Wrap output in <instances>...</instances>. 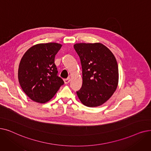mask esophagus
<instances>
[{
	"label": "esophagus",
	"instance_id": "1",
	"mask_svg": "<svg viewBox=\"0 0 151 151\" xmlns=\"http://www.w3.org/2000/svg\"><path fill=\"white\" fill-rule=\"evenodd\" d=\"M63 81H64V83L65 84H68V83H70V78H68L67 79H65L64 80H63Z\"/></svg>",
	"mask_w": 151,
	"mask_h": 151
}]
</instances>
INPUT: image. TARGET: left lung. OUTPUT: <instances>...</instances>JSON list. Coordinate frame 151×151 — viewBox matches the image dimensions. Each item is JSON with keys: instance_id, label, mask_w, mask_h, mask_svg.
<instances>
[{"instance_id": "left-lung-1", "label": "left lung", "mask_w": 151, "mask_h": 151, "mask_svg": "<svg viewBox=\"0 0 151 151\" xmlns=\"http://www.w3.org/2000/svg\"><path fill=\"white\" fill-rule=\"evenodd\" d=\"M83 73L81 88L76 92L82 104L96 107L106 102L117 89L119 70L114 54L100 43H76Z\"/></svg>"}]
</instances>
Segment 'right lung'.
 <instances>
[{
  "label": "right lung",
  "instance_id": "add662e5",
  "mask_svg": "<svg viewBox=\"0 0 151 151\" xmlns=\"http://www.w3.org/2000/svg\"><path fill=\"white\" fill-rule=\"evenodd\" d=\"M62 45L37 44L22 56L18 68V80L22 91L34 101L44 104L50 100L64 84L58 76L55 55Z\"/></svg>",
  "mask_w": 151,
  "mask_h": 151
}]
</instances>
